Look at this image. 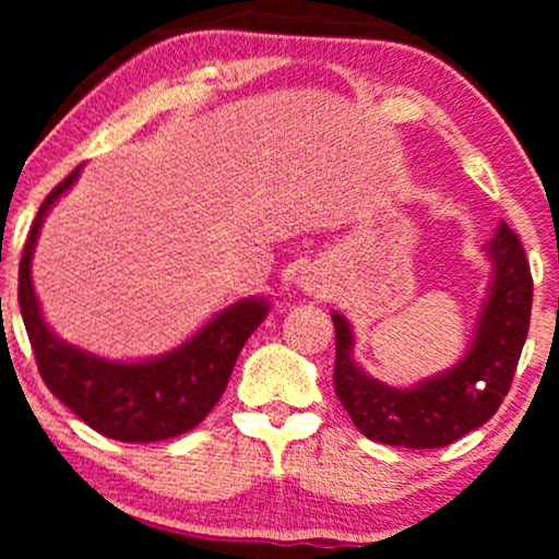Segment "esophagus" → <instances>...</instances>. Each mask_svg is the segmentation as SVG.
<instances>
[{
    "mask_svg": "<svg viewBox=\"0 0 559 559\" xmlns=\"http://www.w3.org/2000/svg\"><path fill=\"white\" fill-rule=\"evenodd\" d=\"M302 280H305V282H302V287H305V289H310L312 285H310V282H308V277H302Z\"/></svg>",
    "mask_w": 559,
    "mask_h": 559,
    "instance_id": "34e87169",
    "label": "esophagus"
}]
</instances>
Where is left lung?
Segmentation results:
<instances>
[{
  "mask_svg": "<svg viewBox=\"0 0 559 559\" xmlns=\"http://www.w3.org/2000/svg\"><path fill=\"white\" fill-rule=\"evenodd\" d=\"M491 282L471 348L461 361L415 386H392L354 361V331L341 312L335 325V394L369 440L402 448H445L488 423L507 396L532 316V272L519 236L499 224L484 247Z\"/></svg>",
  "mask_w": 559,
  "mask_h": 559,
  "instance_id": "left-lung-1",
  "label": "left lung"
}]
</instances>
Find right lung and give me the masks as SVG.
Listing matches in <instances>:
<instances>
[{
    "label": "right lung",
    "instance_id": "right-lung-1",
    "mask_svg": "<svg viewBox=\"0 0 559 559\" xmlns=\"http://www.w3.org/2000/svg\"><path fill=\"white\" fill-rule=\"evenodd\" d=\"M79 165L45 198L20 262L17 300L45 386L91 430L121 442H157L201 425L216 407L243 343L270 312L264 297L228 305L178 348L142 361H111L68 343L45 323L33 287V251L43 221L81 175Z\"/></svg>",
    "mask_w": 559,
    "mask_h": 559
}]
</instances>
